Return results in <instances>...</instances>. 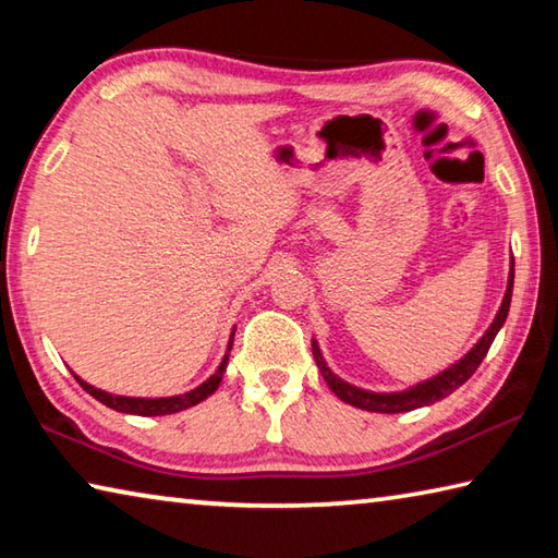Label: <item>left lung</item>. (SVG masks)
<instances>
[{
	"mask_svg": "<svg viewBox=\"0 0 558 558\" xmlns=\"http://www.w3.org/2000/svg\"><path fill=\"white\" fill-rule=\"evenodd\" d=\"M512 288H514V263L509 266V278H507L502 305H499L493 325L487 327V332L477 339V344L472 347L465 356H460L456 364H450L448 369L438 372L436 376H430V379H426V381L413 384L403 391H366V389H359V386L349 384L344 379H339V376L327 366L323 352H319L317 339H313L315 362L319 366V372H323L327 386L335 391L337 399H342L344 403L354 405V409L374 411V413H405V411L421 409V405H430L440 399H446V396H450L456 389H460V386L465 384L472 374H475L477 366L483 364L487 349L493 347L497 332L502 329L505 319H507L509 302H512Z\"/></svg>",
	"mask_w": 558,
	"mask_h": 558,
	"instance_id": "8db88e82",
	"label": "left lung"
}]
</instances>
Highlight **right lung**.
<instances>
[{
  "label": "right lung",
  "mask_w": 558,
  "mask_h": 558,
  "mask_svg": "<svg viewBox=\"0 0 558 558\" xmlns=\"http://www.w3.org/2000/svg\"><path fill=\"white\" fill-rule=\"evenodd\" d=\"M231 344H233V335L229 339V349H226L219 369H216L204 384L196 386V389L186 391V393H179V396H159V399H143V396H116V393L96 389V386H90L88 381H83L78 374H73V376H75V381L83 386V391H88L93 399L106 403L108 409H116L120 413H132V415H169V413H179L184 409H192V405L202 403L204 399H209V396L216 389H219L226 366H229Z\"/></svg>",
  "instance_id": "1"
}]
</instances>
